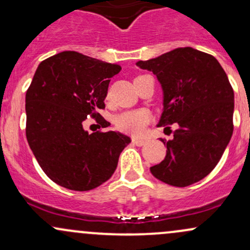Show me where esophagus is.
I'll return each mask as SVG.
<instances>
[{"label":"esophagus","mask_w":250,"mask_h":250,"mask_svg":"<svg viewBox=\"0 0 250 250\" xmlns=\"http://www.w3.org/2000/svg\"><path fill=\"white\" fill-rule=\"evenodd\" d=\"M131 141H133L134 145H136L137 147H142V146L146 145V140L137 139V137H133V139H131Z\"/></svg>","instance_id":"esophagus-1"}]
</instances>
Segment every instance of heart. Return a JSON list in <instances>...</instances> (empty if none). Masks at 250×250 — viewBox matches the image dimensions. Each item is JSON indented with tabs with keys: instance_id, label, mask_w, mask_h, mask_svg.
<instances>
[{
	"instance_id": "heart-1",
	"label": "heart",
	"mask_w": 250,
	"mask_h": 250,
	"mask_svg": "<svg viewBox=\"0 0 250 250\" xmlns=\"http://www.w3.org/2000/svg\"><path fill=\"white\" fill-rule=\"evenodd\" d=\"M149 121H150V114L143 109H137V110L123 111L120 115H117L115 119V125L119 130L123 131V133L140 135L143 133Z\"/></svg>"
}]
</instances>
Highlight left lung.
<instances>
[{
	"label": "left lung",
	"instance_id": "8db88e82",
	"mask_svg": "<svg viewBox=\"0 0 250 250\" xmlns=\"http://www.w3.org/2000/svg\"><path fill=\"white\" fill-rule=\"evenodd\" d=\"M136 64L162 85L159 127L177 125L173 140L161 139L167 154L151 174L174 187L199 182L216 167L233 135L234 90L226 71L214 56L190 47Z\"/></svg>",
	"mask_w": 250,
	"mask_h": 250
}]
</instances>
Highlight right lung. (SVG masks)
Returning <instances> with one entry per match:
<instances>
[{"instance_id": "obj_1", "label": "right lung", "mask_w": 250, "mask_h": 250, "mask_svg": "<svg viewBox=\"0 0 250 250\" xmlns=\"http://www.w3.org/2000/svg\"><path fill=\"white\" fill-rule=\"evenodd\" d=\"M120 70L77 51H62L37 67L25 94V135L40 167L61 187L85 191L101 186L130 143L117 131L83 129L88 116L102 128L110 125L96 110L105 107L109 82Z\"/></svg>"}]
</instances>
